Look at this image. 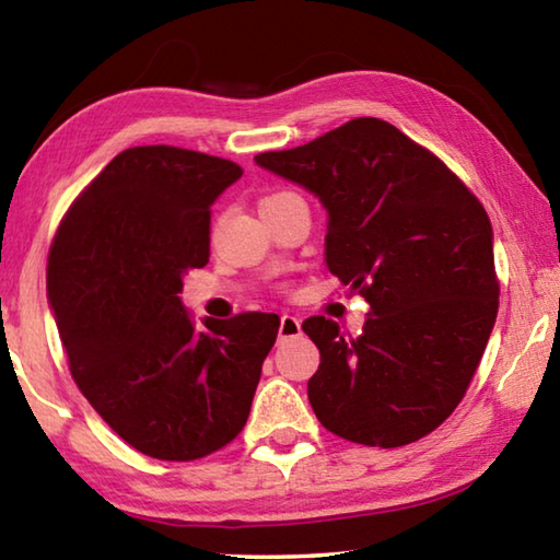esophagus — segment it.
<instances>
[{"instance_id":"1","label":"esophagus","mask_w":560,"mask_h":560,"mask_svg":"<svg viewBox=\"0 0 560 560\" xmlns=\"http://www.w3.org/2000/svg\"><path fill=\"white\" fill-rule=\"evenodd\" d=\"M301 334V320L291 314H283L281 316V324H279V338H296Z\"/></svg>"}]
</instances>
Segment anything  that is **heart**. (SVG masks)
<instances>
[{"mask_svg": "<svg viewBox=\"0 0 560 560\" xmlns=\"http://www.w3.org/2000/svg\"><path fill=\"white\" fill-rule=\"evenodd\" d=\"M281 195H289V192H279V195H271V197H267V200H273V197H281ZM264 200V202H267Z\"/></svg>", "mask_w": 560, "mask_h": 560, "instance_id": "b5f03b06", "label": "heart"}]
</instances>
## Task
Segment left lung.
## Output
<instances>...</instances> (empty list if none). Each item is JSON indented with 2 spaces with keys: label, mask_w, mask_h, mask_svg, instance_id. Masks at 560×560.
I'll list each match as a JSON object with an SVG mask.
<instances>
[{
  "label": "left lung",
  "mask_w": 560,
  "mask_h": 560,
  "mask_svg": "<svg viewBox=\"0 0 560 560\" xmlns=\"http://www.w3.org/2000/svg\"><path fill=\"white\" fill-rule=\"evenodd\" d=\"M259 167L328 212V271L368 301L363 334L311 316L318 422L368 447H402L447 420L485 355L499 308L494 232L467 185L381 118H355Z\"/></svg>",
  "instance_id": "obj_1"
}]
</instances>
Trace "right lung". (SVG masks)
Instances as JSON below:
<instances>
[{
  "mask_svg": "<svg viewBox=\"0 0 560 560\" xmlns=\"http://www.w3.org/2000/svg\"><path fill=\"white\" fill-rule=\"evenodd\" d=\"M242 177L232 160L128 148L103 167L54 236L46 296L79 390L130 447L200 459L246 424L277 314L202 318L183 277L210 261V207Z\"/></svg>",
  "mask_w": 560,
  "mask_h": 560,
  "instance_id": "right-lung-1",
  "label": "right lung"
}]
</instances>
